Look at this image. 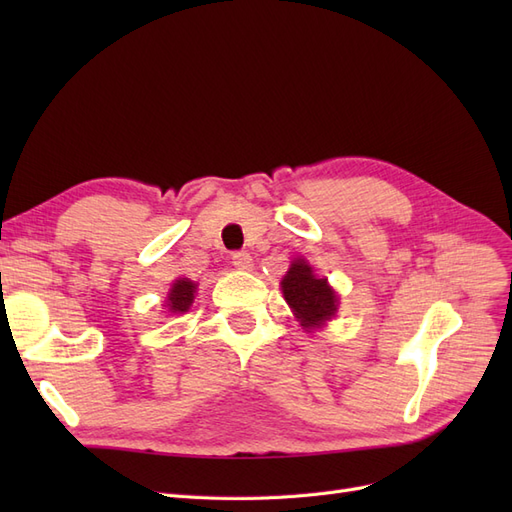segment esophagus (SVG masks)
<instances>
[{
  "mask_svg": "<svg viewBox=\"0 0 512 512\" xmlns=\"http://www.w3.org/2000/svg\"><path fill=\"white\" fill-rule=\"evenodd\" d=\"M232 265H235L241 271H250L254 267V260L247 252H235V254H232Z\"/></svg>",
  "mask_w": 512,
  "mask_h": 512,
  "instance_id": "1",
  "label": "esophagus"
}]
</instances>
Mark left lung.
Listing matches in <instances>:
<instances>
[{"mask_svg": "<svg viewBox=\"0 0 512 512\" xmlns=\"http://www.w3.org/2000/svg\"><path fill=\"white\" fill-rule=\"evenodd\" d=\"M282 292L303 329H316L337 312V294L327 280H318L312 267L303 260L292 262L282 280Z\"/></svg>", "mask_w": 512, "mask_h": 512, "instance_id": "8db88e82", "label": "left lung"}]
</instances>
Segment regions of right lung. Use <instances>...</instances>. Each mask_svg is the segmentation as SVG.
<instances>
[{
    "label": "right lung",
    "instance_id": "obj_1",
    "mask_svg": "<svg viewBox=\"0 0 512 512\" xmlns=\"http://www.w3.org/2000/svg\"><path fill=\"white\" fill-rule=\"evenodd\" d=\"M194 292H196V284L190 280H177L168 292V312L173 314H181V312H188L192 301H194Z\"/></svg>",
    "mask_w": 512,
    "mask_h": 512
}]
</instances>
